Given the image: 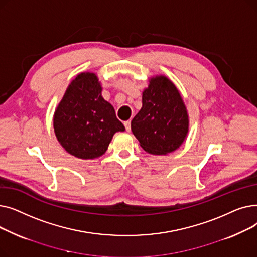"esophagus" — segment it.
<instances>
[{
	"label": "esophagus",
	"instance_id": "34e87169",
	"mask_svg": "<svg viewBox=\"0 0 257 257\" xmlns=\"http://www.w3.org/2000/svg\"><path fill=\"white\" fill-rule=\"evenodd\" d=\"M124 125H125L126 130L129 132V131H130V129H131V121H130V120H126L125 123H124Z\"/></svg>",
	"mask_w": 257,
	"mask_h": 257
}]
</instances>
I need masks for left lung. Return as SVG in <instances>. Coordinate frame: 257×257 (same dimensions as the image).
Instances as JSON below:
<instances>
[{"mask_svg": "<svg viewBox=\"0 0 257 257\" xmlns=\"http://www.w3.org/2000/svg\"><path fill=\"white\" fill-rule=\"evenodd\" d=\"M143 106L131 121V130L143 149L153 155L176 151L185 141L190 118L181 94L172 81L158 75L143 91Z\"/></svg>", "mask_w": 257, "mask_h": 257, "instance_id": "left-lung-1", "label": "left lung"}]
</instances>
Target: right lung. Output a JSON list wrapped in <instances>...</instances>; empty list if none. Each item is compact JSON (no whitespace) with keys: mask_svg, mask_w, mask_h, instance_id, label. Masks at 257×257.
<instances>
[{"mask_svg":"<svg viewBox=\"0 0 257 257\" xmlns=\"http://www.w3.org/2000/svg\"><path fill=\"white\" fill-rule=\"evenodd\" d=\"M96 73L83 72L67 86L53 116L63 149L80 159H94L108 149L114 133L125 131L113 106L102 97Z\"/></svg>","mask_w":257,"mask_h":257,"instance_id":"add662e5","label":"right lung"}]
</instances>
